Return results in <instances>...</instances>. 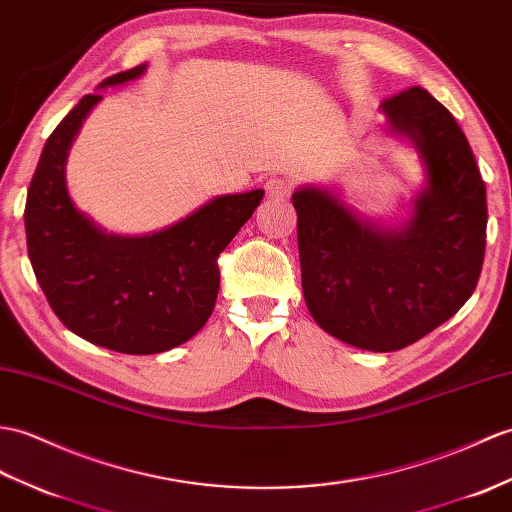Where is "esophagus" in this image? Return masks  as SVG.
<instances>
[{
  "label": "esophagus",
  "mask_w": 512,
  "mask_h": 512,
  "mask_svg": "<svg viewBox=\"0 0 512 512\" xmlns=\"http://www.w3.org/2000/svg\"><path fill=\"white\" fill-rule=\"evenodd\" d=\"M264 189H266V196L268 198L283 200V198H288L292 194L294 183L290 181V178H285V176H272V178H268V181H266Z\"/></svg>",
  "instance_id": "1"
}]
</instances>
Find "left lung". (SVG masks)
Returning a JSON list of instances; mask_svg holds the SVG:
<instances>
[{"label": "left lung", "mask_w": 512, "mask_h": 512, "mask_svg": "<svg viewBox=\"0 0 512 512\" xmlns=\"http://www.w3.org/2000/svg\"><path fill=\"white\" fill-rule=\"evenodd\" d=\"M382 111L427 172L406 227L360 220L327 189L292 196L307 310L327 334L377 353L454 316L478 285L486 246V187L454 115L421 87L392 95Z\"/></svg>", "instance_id": "8db88e82"}]
</instances>
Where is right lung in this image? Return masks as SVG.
<instances>
[{
	"label": "right lung",
	"instance_id": "1",
	"mask_svg": "<svg viewBox=\"0 0 512 512\" xmlns=\"http://www.w3.org/2000/svg\"><path fill=\"white\" fill-rule=\"evenodd\" d=\"M137 65L106 78L122 85ZM102 100L89 93L47 137L28 189L26 240L34 275L61 323L98 347L128 355L170 351L196 336L218 299V257L253 216L264 189L218 196L152 235H109L74 207L65 161L85 117Z\"/></svg>",
	"mask_w": 512,
	"mask_h": 512
}]
</instances>
